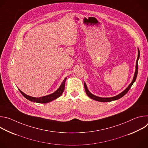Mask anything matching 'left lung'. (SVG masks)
Masks as SVG:
<instances>
[{
    "label": "left lung",
    "mask_w": 148,
    "mask_h": 148,
    "mask_svg": "<svg viewBox=\"0 0 148 148\" xmlns=\"http://www.w3.org/2000/svg\"><path fill=\"white\" fill-rule=\"evenodd\" d=\"M139 56H140V52H139V50L138 49V58H137V60H136V71H135V74H134V78H133V80L132 81V82L130 84V85L126 88L123 92H122L121 94H118V95L116 96H115L114 97H111V98H101V97H97L93 94H92L88 90L87 88V85L86 84V83H84V88H85V91H86V92L87 94V95L90 97L91 98V99H94V100H96V101H99V102H110V101H114V100H116V99H118L119 98H121V97H122L123 96H124L126 93H127L128 92V91L130 90V88H131L132 84H134V82L135 81L136 79V77H137V74H138V60L139 58Z\"/></svg>",
    "instance_id": "1"
}]
</instances>
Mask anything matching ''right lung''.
Here are the masks:
<instances>
[{"label": "right lung", "instance_id": "obj_1", "mask_svg": "<svg viewBox=\"0 0 148 148\" xmlns=\"http://www.w3.org/2000/svg\"><path fill=\"white\" fill-rule=\"evenodd\" d=\"M66 78H65L63 80L61 85L60 86L59 88L56 92H54V93H53L51 94L42 97L35 98V97H30V96H29V95L25 94V93H23L22 91H20V90H19V91L24 97H25L26 99H27L28 100H29L30 101H33L34 102H36L37 103H47V102H49L54 99H57V98H58L59 97H60L61 95L62 92H64V87H65V82H66Z\"/></svg>", "mask_w": 148, "mask_h": 148}]
</instances>
